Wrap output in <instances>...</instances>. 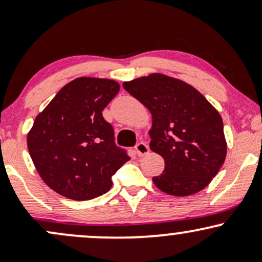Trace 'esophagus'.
<instances>
[{
    "instance_id": "esophagus-1",
    "label": "esophagus",
    "mask_w": 262,
    "mask_h": 262,
    "mask_svg": "<svg viewBox=\"0 0 262 262\" xmlns=\"http://www.w3.org/2000/svg\"><path fill=\"white\" fill-rule=\"evenodd\" d=\"M135 151H137V154L139 156H144L149 152V146L144 141H140V143H138L135 145Z\"/></svg>"
}]
</instances>
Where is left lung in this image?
<instances>
[{
  "mask_svg": "<svg viewBox=\"0 0 262 262\" xmlns=\"http://www.w3.org/2000/svg\"><path fill=\"white\" fill-rule=\"evenodd\" d=\"M152 116L150 149L165 160L156 187L172 196L200 192L218 173L227 155L223 121L188 83L161 74L123 83Z\"/></svg>",
  "mask_w": 262,
  "mask_h": 262,
  "instance_id": "1",
  "label": "left lung"
}]
</instances>
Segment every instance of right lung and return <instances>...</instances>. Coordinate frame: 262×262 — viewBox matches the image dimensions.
I'll use <instances>...</instances> for the list:
<instances>
[{"label": "right lung", "instance_id": "obj_1", "mask_svg": "<svg viewBox=\"0 0 262 262\" xmlns=\"http://www.w3.org/2000/svg\"><path fill=\"white\" fill-rule=\"evenodd\" d=\"M118 91L113 80L80 77L62 87L35 118L27 138L29 154L43 181L61 196L74 201L102 196L130 160L102 116Z\"/></svg>", "mask_w": 262, "mask_h": 262}]
</instances>
